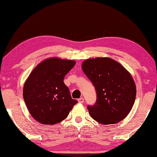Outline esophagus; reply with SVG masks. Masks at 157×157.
<instances>
[{"mask_svg": "<svg viewBox=\"0 0 157 157\" xmlns=\"http://www.w3.org/2000/svg\"><path fill=\"white\" fill-rule=\"evenodd\" d=\"M84 101V99L83 98H79V99H78V102L79 103H83Z\"/></svg>", "mask_w": 157, "mask_h": 157, "instance_id": "1", "label": "esophagus"}]
</instances>
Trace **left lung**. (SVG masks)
I'll return each mask as SVG.
<instances>
[{
	"instance_id": "obj_1",
	"label": "left lung",
	"mask_w": 157,
	"mask_h": 157,
	"mask_svg": "<svg viewBox=\"0 0 157 157\" xmlns=\"http://www.w3.org/2000/svg\"><path fill=\"white\" fill-rule=\"evenodd\" d=\"M82 68L97 94L95 104L88 106L92 118L102 124H115L126 118L136 95V84L129 71L109 57L86 59Z\"/></svg>"
}]
</instances>
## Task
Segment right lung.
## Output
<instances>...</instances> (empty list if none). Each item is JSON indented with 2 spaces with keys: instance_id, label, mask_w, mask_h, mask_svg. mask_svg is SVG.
Here are the masks:
<instances>
[{
  "instance_id": "right-lung-1",
  "label": "right lung",
  "mask_w": 157,
  "mask_h": 157,
  "mask_svg": "<svg viewBox=\"0 0 157 157\" xmlns=\"http://www.w3.org/2000/svg\"><path fill=\"white\" fill-rule=\"evenodd\" d=\"M75 63L50 57L30 73L23 86V96L34 120L43 124H56L68 116L78 101L72 99L63 78Z\"/></svg>"
}]
</instances>
